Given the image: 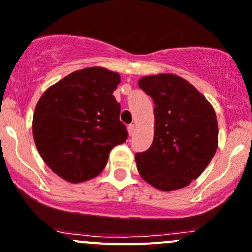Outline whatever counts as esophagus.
I'll return each instance as SVG.
<instances>
[{
	"label": "esophagus",
	"instance_id": "34e87169",
	"mask_svg": "<svg viewBox=\"0 0 252 252\" xmlns=\"http://www.w3.org/2000/svg\"><path fill=\"white\" fill-rule=\"evenodd\" d=\"M128 131H129V135L133 136L134 135V131H135V126H134V124H129V126H128Z\"/></svg>",
	"mask_w": 252,
	"mask_h": 252
}]
</instances>
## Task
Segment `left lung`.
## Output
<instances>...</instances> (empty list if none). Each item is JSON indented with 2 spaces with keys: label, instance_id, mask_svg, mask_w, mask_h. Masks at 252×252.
I'll list each match as a JSON object with an SVG mask.
<instances>
[{
  "label": "left lung",
  "instance_id": "obj_1",
  "mask_svg": "<svg viewBox=\"0 0 252 252\" xmlns=\"http://www.w3.org/2000/svg\"><path fill=\"white\" fill-rule=\"evenodd\" d=\"M138 85L155 104L153 144L135 155L139 173L160 191L186 187L216 154V112L196 87L176 75L144 76Z\"/></svg>",
  "mask_w": 252,
  "mask_h": 252
}]
</instances>
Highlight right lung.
Segmentation results:
<instances>
[{
  "label": "right lung",
  "mask_w": 252,
  "mask_h": 252,
  "mask_svg": "<svg viewBox=\"0 0 252 252\" xmlns=\"http://www.w3.org/2000/svg\"><path fill=\"white\" fill-rule=\"evenodd\" d=\"M117 72L87 67L49 87L33 117V136L44 162L69 182H84L102 172L109 153L126 143L121 106L113 91Z\"/></svg>",
  "instance_id": "add662e5"
}]
</instances>
